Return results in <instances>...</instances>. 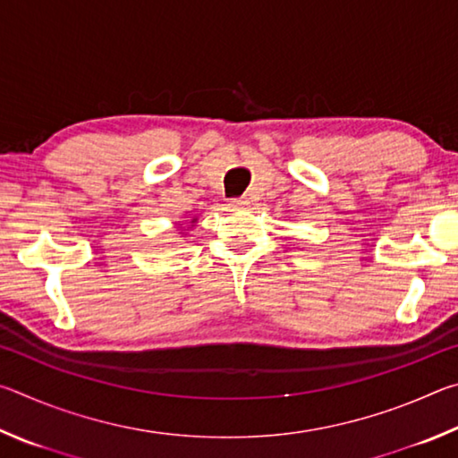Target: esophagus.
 Returning <instances> with one entry per match:
<instances>
[{
    "label": "esophagus",
    "mask_w": 458,
    "mask_h": 458,
    "mask_svg": "<svg viewBox=\"0 0 458 458\" xmlns=\"http://www.w3.org/2000/svg\"><path fill=\"white\" fill-rule=\"evenodd\" d=\"M248 204H250V201H248L246 198H236V199L230 201V208H232V210H242V208H246Z\"/></svg>",
    "instance_id": "esophagus-1"
}]
</instances>
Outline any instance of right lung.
I'll return each instance as SVG.
<instances>
[{"mask_svg":"<svg viewBox=\"0 0 458 458\" xmlns=\"http://www.w3.org/2000/svg\"><path fill=\"white\" fill-rule=\"evenodd\" d=\"M191 222H193V220H191Z\"/></svg>","mask_w":458,"mask_h":458,"instance_id":"add662e5","label":"right lung"}]
</instances>
